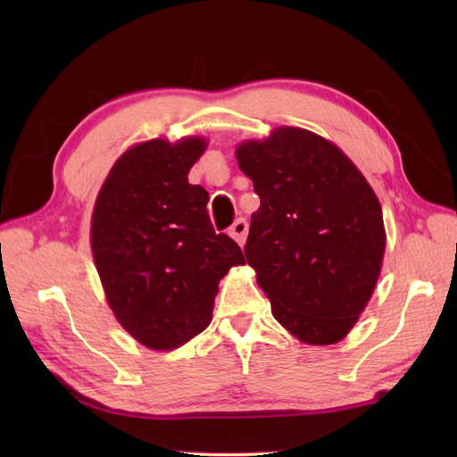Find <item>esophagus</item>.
<instances>
[{"label": "esophagus", "instance_id": "1", "mask_svg": "<svg viewBox=\"0 0 457 457\" xmlns=\"http://www.w3.org/2000/svg\"><path fill=\"white\" fill-rule=\"evenodd\" d=\"M247 229H249V223L245 218H237L234 223H231V228L228 234L234 237L239 245L245 244V237H247Z\"/></svg>", "mask_w": 457, "mask_h": 457}]
</instances>
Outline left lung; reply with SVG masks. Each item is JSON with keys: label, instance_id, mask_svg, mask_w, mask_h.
Listing matches in <instances>:
<instances>
[{"label": "left lung", "instance_id": "8db88e82", "mask_svg": "<svg viewBox=\"0 0 457 457\" xmlns=\"http://www.w3.org/2000/svg\"><path fill=\"white\" fill-rule=\"evenodd\" d=\"M237 161L261 198L244 251L273 316L306 344L339 342L381 273L385 229L373 188L336 145L306 129L241 143Z\"/></svg>", "mask_w": 457, "mask_h": 457}]
</instances>
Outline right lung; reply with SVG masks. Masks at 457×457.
<instances>
[{
  "label": "right lung",
  "mask_w": 457,
  "mask_h": 457,
  "mask_svg": "<svg viewBox=\"0 0 457 457\" xmlns=\"http://www.w3.org/2000/svg\"><path fill=\"white\" fill-rule=\"evenodd\" d=\"M206 141L153 139L123 153L96 200L92 251L115 318L139 344L174 349L212 322L220 278L244 265L188 182Z\"/></svg>",
  "instance_id": "obj_1"
}]
</instances>
